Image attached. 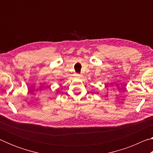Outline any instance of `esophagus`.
Returning <instances> with one entry per match:
<instances>
[{
	"label": "esophagus",
	"mask_w": 153,
	"mask_h": 153,
	"mask_svg": "<svg viewBox=\"0 0 153 153\" xmlns=\"http://www.w3.org/2000/svg\"><path fill=\"white\" fill-rule=\"evenodd\" d=\"M76 76L77 77H79V78H81L82 76V75H80V74H76Z\"/></svg>",
	"instance_id": "1"
}]
</instances>
